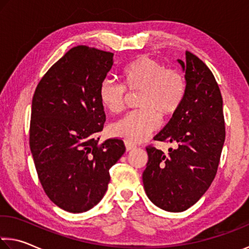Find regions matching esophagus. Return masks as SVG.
Instances as JSON below:
<instances>
[{"mask_svg": "<svg viewBox=\"0 0 249 249\" xmlns=\"http://www.w3.org/2000/svg\"><path fill=\"white\" fill-rule=\"evenodd\" d=\"M125 147H126V151H132V149L136 148V146L128 143V142H125Z\"/></svg>", "mask_w": 249, "mask_h": 249, "instance_id": "obj_1", "label": "esophagus"}]
</instances>
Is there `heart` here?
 <instances>
[{"label": "heart", "instance_id": "1", "mask_svg": "<svg viewBox=\"0 0 249 249\" xmlns=\"http://www.w3.org/2000/svg\"><path fill=\"white\" fill-rule=\"evenodd\" d=\"M123 84L106 78L98 89L102 105L116 114L124 108L126 89L141 90L136 104L124 118L110 126V134L128 143L144 141L160 125V116L175 114L186 94V82L175 70H168L163 63L146 55L134 58L121 70Z\"/></svg>", "mask_w": 249, "mask_h": 249}]
</instances>
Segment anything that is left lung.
I'll return each instance as SVG.
<instances>
[{
  "instance_id": "left-lung-1",
  "label": "left lung",
  "mask_w": 249,
  "mask_h": 249,
  "mask_svg": "<svg viewBox=\"0 0 249 249\" xmlns=\"http://www.w3.org/2000/svg\"><path fill=\"white\" fill-rule=\"evenodd\" d=\"M185 71L186 94L171 121L154 137L175 144L165 154L152 145L143 173L146 195L161 210L184 212L210 188L225 142L223 97L212 71L191 52Z\"/></svg>"
}]
</instances>
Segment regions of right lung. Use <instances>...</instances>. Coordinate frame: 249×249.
<instances>
[{"instance_id": "1", "label": "right lung", "mask_w": 249, "mask_h": 249, "mask_svg": "<svg viewBox=\"0 0 249 249\" xmlns=\"http://www.w3.org/2000/svg\"><path fill=\"white\" fill-rule=\"evenodd\" d=\"M114 54L78 45L35 89L30 147L45 194L66 212L83 213L103 198L109 168L125 153L120 139L98 143L106 120L98 89Z\"/></svg>"}]
</instances>
